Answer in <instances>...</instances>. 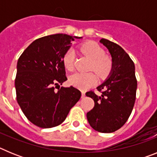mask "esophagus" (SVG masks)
<instances>
[{
  "instance_id": "34e87169",
  "label": "esophagus",
  "mask_w": 157,
  "mask_h": 157,
  "mask_svg": "<svg viewBox=\"0 0 157 157\" xmlns=\"http://www.w3.org/2000/svg\"><path fill=\"white\" fill-rule=\"evenodd\" d=\"M86 97V94L84 91H82V98H84Z\"/></svg>"
}]
</instances>
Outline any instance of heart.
Wrapping results in <instances>:
<instances>
[{
    "mask_svg": "<svg viewBox=\"0 0 157 157\" xmlns=\"http://www.w3.org/2000/svg\"><path fill=\"white\" fill-rule=\"evenodd\" d=\"M81 51L90 59V69L96 72V74L99 77L104 78L110 73L112 67V59L104 54V50L98 44L94 41L86 42L82 45ZM74 61L75 52L72 49H69L63 56V64L67 69L72 70L74 67ZM96 82V75L91 72H76L70 77V82L72 85L82 90H85L94 85Z\"/></svg>",
    "mask_w": 157,
    "mask_h": 157,
    "instance_id": "b5f03b06",
    "label": "heart"
}]
</instances>
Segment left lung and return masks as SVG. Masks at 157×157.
I'll return each mask as SVG.
<instances>
[{"mask_svg":"<svg viewBox=\"0 0 157 157\" xmlns=\"http://www.w3.org/2000/svg\"><path fill=\"white\" fill-rule=\"evenodd\" d=\"M103 44L112 56L110 74L97 87L102 91L98 96L93 91L86 94L94 101V109L86 117L93 129L101 133H112L125 124L134 108L136 99L137 79L134 62L122 47L102 38Z\"/></svg>","mask_w":157,"mask_h":157,"instance_id":"1","label":"left lung"}]
</instances>
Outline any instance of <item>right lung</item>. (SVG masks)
Masks as SVG:
<instances>
[{
    "instance_id": "right-lung-1",
    "label": "right lung",
    "mask_w": 157,
    "mask_h": 157,
    "mask_svg": "<svg viewBox=\"0 0 157 157\" xmlns=\"http://www.w3.org/2000/svg\"><path fill=\"white\" fill-rule=\"evenodd\" d=\"M75 38L82 37L63 34L42 37L33 41L18 59L16 99L23 114L37 127L61 124L81 98V92L72 86L59 88L67 79L63 56Z\"/></svg>"
}]
</instances>
